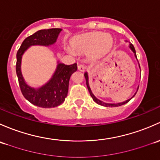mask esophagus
<instances>
[{
	"instance_id": "34e87169",
	"label": "esophagus",
	"mask_w": 160,
	"mask_h": 160,
	"mask_svg": "<svg viewBox=\"0 0 160 160\" xmlns=\"http://www.w3.org/2000/svg\"><path fill=\"white\" fill-rule=\"evenodd\" d=\"M85 68H86V67H85L84 65H82V64L78 65V69L79 71H81V72H84V71L85 70Z\"/></svg>"
}]
</instances>
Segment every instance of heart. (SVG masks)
Segmentation results:
<instances>
[{"label":"heart","instance_id":"heart-1","mask_svg":"<svg viewBox=\"0 0 160 160\" xmlns=\"http://www.w3.org/2000/svg\"><path fill=\"white\" fill-rule=\"evenodd\" d=\"M113 38L111 34L100 31H92L75 36L70 40L71 48L66 51L71 55L74 52L80 54H89L92 58L102 57L111 49Z\"/></svg>","mask_w":160,"mask_h":160}]
</instances>
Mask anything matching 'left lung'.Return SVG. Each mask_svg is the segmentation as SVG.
<instances>
[{"label": "left lung", "mask_w": 160, "mask_h": 160, "mask_svg": "<svg viewBox=\"0 0 160 160\" xmlns=\"http://www.w3.org/2000/svg\"><path fill=\"white\" fill-rule=\"evenodd\" d=\"M129 48H130V50L132 51V52H133V54H134V56L135 58H136V60H137V57H136V50H135V48L134 46L132 45L131 43H129ZM138 62V60H137ZM139 64V63H138ZM139 68L140 69V66H139ZM84 75H85V81H86V85H87V88H88V92H89L90 93V95L92 96V99L94 100V101L95 102L97 103V104L100 105H102V106H105V107H117V106H120V105H122L124 104H126V103H127L128 102H129L130 100L132 99V98H133V97L135 96V95L136 94V93L134 94V95H132V96L131 97V98H129V99L126 100V101L124 102H117V103H108V102H105L102 101V100L98 99V98H96V97L95 96V95L93 94V92H92V89L91 88H90V85H89V79H88V72H85V74H84ZM137 90H138V88H137Z\"/></svg>", "instance_id": "left-lung-1"}]
</instances>
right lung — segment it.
Returning <instances> with one entry per match:
<instances>
[{
  "mask_svg": "<svg viewBox=\"0 0 160 160\" xmlns=\"http://www.w3.org/2000/svg\"><path fill=\"white\" fill-rule=\"evenodd\" d=\"M62 29L52 28L39 30L24 39L17 53L16 73L18 78L19 85L24 98L31 104L42 108H54L65 101L68 92L70 77L76 72L77 64L67 65L59 61L51 78L45 84L39 87H32L24 80L21 72V60L24 52L34 45H53L57 42Z\"/></svg>",
  "mask_w": 160,
  "mask_h": 160,
  "instance_id": "right-lung-1",
  "label": "right lung"
}]
</instances>
